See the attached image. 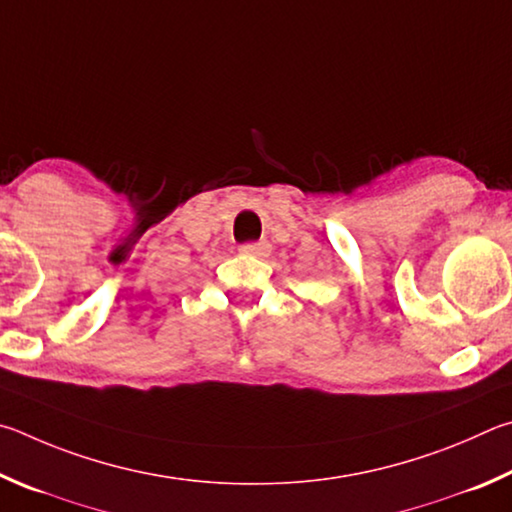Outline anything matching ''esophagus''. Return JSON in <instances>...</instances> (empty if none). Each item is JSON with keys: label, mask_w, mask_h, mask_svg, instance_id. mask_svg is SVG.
<instances>
[{"label": "esophagus", "mask_w": 512, "mask_h": 512, "mask_svg": "<svg viewBox=\"0 0 512 512\" xmlns=\"http://www.w3.org/2000/svg\"><path fill=\"white\" fill-rule=\"evenodd\" d=\"M238 251L245 256H267L270 254V242H247V245H240Z\"/></svg>", "instance_id": "1"}]
</instances>
